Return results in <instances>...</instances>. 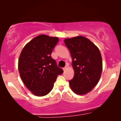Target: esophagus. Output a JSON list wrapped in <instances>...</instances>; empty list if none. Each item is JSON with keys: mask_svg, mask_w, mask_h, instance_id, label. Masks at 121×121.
I'll return each instance as SVG.
<instances>
[{"mask_svg": "<svg viewBox=\"0 0 121 121\" xmlns=\"http://www.w3.org/2000/svg\"><path fill=\"white\" fill-rule=\"evenodd\" d=\"M68 65H66V66H65V68H63V70H64V71H65V70H66V69H68Z\"/></svg>", "mask_w": 121, "mask_h": 121, "instance_id": "34e87169", "label": "esophagus"}]
</instances>
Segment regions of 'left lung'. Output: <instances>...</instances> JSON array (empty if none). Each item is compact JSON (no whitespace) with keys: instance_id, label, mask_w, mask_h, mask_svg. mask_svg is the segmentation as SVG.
I'll use <instances>...</instances> for the list:
<instances>
[{"instance_id":"8db88e82","label":"left lung","mask_w":121,"mask_h":121,"mask_svg":"<svg viewBox=\"0 0 121 121\" xmlns=\"http://www.w3.org/2000/svg\"><path fill=\"white\" fill-rule=\"evenodd\" d=\"M64 43L70 51L74 76L69 81L72 91L78 95L90 92L98 84L102 70L100 51L93 43L82 36L67 38Z\"/></svg>"}]
</instances>
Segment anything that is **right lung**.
I'll return each mask as SVG.
<instances>
[{
  "mask_svg": "<svg viewBox=\"0 0 121 121\" xmlns=\"http://www.w3.org/2000/svg\"><path fill=\"white\" fill-rule=\"evenodd\" d=\"M57 37L40 35L32 39L22 49L18 61L21 79L35 95L42 97L52 91L58 75L63 70L51 57L59 41Z\"/></svg>",
  "mask_w": 121,
  "mask_h": 121,
  "instance_id": "1",
  "label": "right lung"
}]
</instances>
